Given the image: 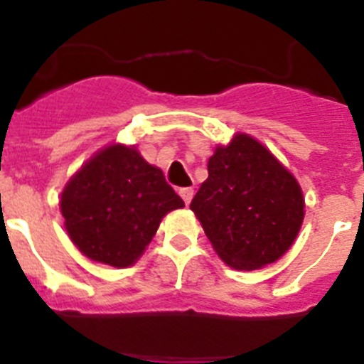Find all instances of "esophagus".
Masks as SVG:
<instances>
[{
    "instance_id": "1",
    "label": "esophagus",
    "mask_w": 364,
    "mask_h": 364,
    "mask_svg": "<svg viewBox=\"0 0 364 364\" xmlns=\"http://www.w3.org/2000/svg\"><path fill=\"white\" fill-rule=\"evenodd\" d=\"M178 193H180V197H182V200L186 202V205H188L189 202H191L193 195H195V189H193V188H182Z\"/></svg>"
}]
</instances>
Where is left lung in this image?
<instances>
[{
  "mask_svg": "<svg viewBox=\"0 0 364 364\" xmlns=\"http://www.w3.org/2000/svg\"><path fill=\"white\" fill-rule=\"evenodd\" d=\"M208 175L191 210L218 257L246 272L281 259L304 218V198L291 173L252 136L237 134L230 146L217 147Z\"/></svg>",
  "mask_w": 364,
  "mask_h": 364,
  "instance_id": "1",
  "label": "left lung"
}]
</instances>
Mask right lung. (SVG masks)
I'll return each instance as SVG.
<instances>
[{"label":"right lung","instance_id":"obj_1","mask_svg":"<svg viewBox=\"0 0 364 364\" xmlns=\"http://www.w3.org/2000/svg\"><path fill=\"white\" fill-rule=\"evenodd\" d=\"M182 205L159 167L120 144L95 154L60 200L70 240L85 257L114 268L133 264L164 215Z\"/></svg>","mask_w":364,"mask_h":364}]
</instances>
